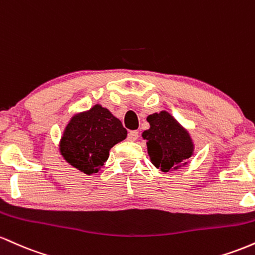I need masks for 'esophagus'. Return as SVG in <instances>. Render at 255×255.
<instances>
[{"instance_id":"esophagus-1","label":"esophagus","mask_w":255,"mask_h":255,"mask_svg":"<svg viewBox=\"0 0 255 255\" xmlns=\"http://www.w3.org/2000/svg\"><path fill=\"white\" fill-rule=\"evenodd\" d=\"M137 138H138V131L132 130V131H130V132L128 133V141L135 142Z\"/></svg>"}]
</instances>
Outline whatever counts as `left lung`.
Returning <instances> with one entry per match:
<instances>
[{
    "mask_svg": "<svg viewBox=\"0 0 255 255\" xmlns=\"http://www.w3.org/2000/svg\"><path fill=\"white\" fill-rule=\"evenodd\" d=\"M147 120L150 128L143 132V138L147 139L148 154L156 167L167 172L190 158L194 147L189 133L170 113H154Z\"/></svg>",
    "mask_w": 255,
    "mask_h": 255,
    "instance_id": "1",
    "label": "left lung"
}]
</instances>
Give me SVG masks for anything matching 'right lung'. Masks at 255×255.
Listing matches in <instances>:
<instances>
[{
	"label": "right lung",
	"mask_w": 255,
	"mask_h": 255,
	"mask_svg": "<svg viewBox=\"0 0 255 255\" xmlns=\"http://www.w3.org/2000/svg\"><path fill=\"white\" fill-rule=\"evenodd\" d=\"M127 128L100 105L74 116L65 128L60 151L66 161L82 172L96 173L107 161L110 149L125 139Z\"/></svg>",
	"instance_id": "add662e5"
}]
</instances>
